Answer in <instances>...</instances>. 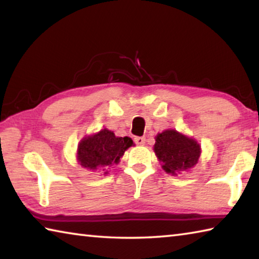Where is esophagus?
<instances>
[{
    "mask_svg": "<svg viewBox=\"0 0 259 259\" xmlns=\"http://www.w3.org/2000/svg\"><path fill=\"white\" fill-rule=\"evenodd\" d=\"M135 143L137 144V145H144V144H145V138H144V137H136Z\"/></svg>",
    "mask_w": 259,
    "mask_h": 259,
    "instance_id": "1",
    "label": "esophagus"
}]
</instances>
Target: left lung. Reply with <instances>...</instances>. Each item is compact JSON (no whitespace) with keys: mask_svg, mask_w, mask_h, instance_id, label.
I'll return each instance as SVG.
<instances>
[{"mask_svg":"<svg viewBox=\"0 0 259 259\" xmlns=\"http://www.w3.org/2000/svg\"><path fill=\"white\" fill-rule=\"evenodd\" d=\"M154 152L162 162V168L172 175L195 165L201 153L200 145L194 139L176 130H165L157 135Z\"/></svg>","mask_w":259,"mask_h":259,"instance_id":"left-lung-1","label":"left lung"}]
</instances>
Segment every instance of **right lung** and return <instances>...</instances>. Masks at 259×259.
Returning a JSON list of instances; mask_svg holds the SVG:
<instances>
[{"instance_id":"add662e5","label":"right lung","mask_w":259,"mask_h":259,"mask_svg":"<svg viewBox=\"0 0 259 259\" xmlns=\"http://www.w3.org/2000/svg\"><path fill=\"white\" fill-rule=\"evenodd\" d=\"M133 144V139L129 137H116L112 131L103 129L81 140L77 148V160L83 168L103 169L107 174L106 170L119 163L120 157Z\"/></svg>"}]
</instances>
